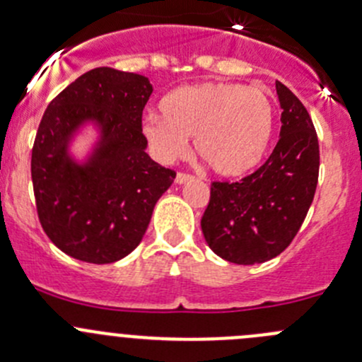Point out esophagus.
Returning a JSON list of instances; mask_svg holds the SVG:
<instances>
[{"label":"esophagus","mask_w":362,"mask_h":362,"mask_svg":"<svg viewBox=\"0 0 362 362\" xmlns=\"http://www.w3.org/2000/svg\"><path fill=\"white\" fill-rule=\"evenodd\" d=\"M191 180H192V175H187V173H178L177 178H175V182H177L178 185H184Z\"/></svg>","instance_id":"esophagus-1"}]
</instances>
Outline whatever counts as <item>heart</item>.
<instances>
[{
    "mask_svg": "<svg viewBox=\"0 0 362 362\" xmlns=\"http://www.w3.org/2000/svg\"><path fill=\"white\" fill-rule=\"evenodd\" d=\"M163 117L151 113L141 133L154 156L173 163L194 136V152L221 177H242L268 152L275 107L257 87L204 82L171 90L160 101Z\"/></svg>",
    "mask_w": 362,
    "mask_h": 362,
    "instance_id": "heart-1",
    "label": "heart"
}]
</instances>
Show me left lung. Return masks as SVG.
<instances>
[{
    "instance_id": "1",
    "label": "left lung",
    "mask_w": 362,
    "mask_h": 362,
    "mask_svg": "<svg viewBox=\"0 0 362 362\" xmlns=\"http://www.w3.org/2000/svg\"><path fill=\"white\" fill-rule=\"evenodd\" d=\"M282 129L269 159L242 182H214L202 218L208 247L235 264L276 257L298 235L319 180V140L301 101L276 82Z\"/></svg>"
}]
</instances>
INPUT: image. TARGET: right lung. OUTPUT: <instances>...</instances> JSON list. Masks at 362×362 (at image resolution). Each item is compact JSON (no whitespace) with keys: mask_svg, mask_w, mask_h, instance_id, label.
I'll list each match as a JSON object with an SVG mask.
<instances>
[{"mask_svg":"<svg viewBox=\"0 0 362 362\" xmlns=\"http://www.w3.org/2000/svg\"><path fill=\"white\" fill-rule=\"evenodd\" d=\"M151 94L147 76L94 68L43 113L31 156L36 210L50 242L78 261L108 264L131 254L173 184L175 171L145 152L141 112ZM86 132L93 138L78 155Z\"/></svg>","mask_w":362,"mask_h":362,"instance_id":"1","label":"right lung"}]
</instances>
